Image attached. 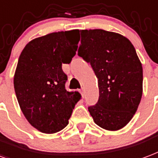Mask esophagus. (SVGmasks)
<instances>
[{
    "instance_id": "1",
    "label": "esophagus",
    "mask_w": 158,
    "mask_h": 158,
    "mask_svg": "<svg viewBox=\"0 0 158 158\" xmlns=\"http://www.w3.org/2000/svg\"><path fill=\"white\" fill-rule=\"evenodd\" d=\"M80 93H81V94H82L83 97H85V89L82 88V89L80 90Z\"/></svg>"
}]
</instances>
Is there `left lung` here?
<instances>
[{
	"label": "left lung",
	"instance_id": "8db88e82",
	"mask_svg": "<svg viewBox=\"0 0 158 158\" xmlns=\"http://www.w3.org/2000/svg\"><path fill=\"white\" fill-rule=\"evenodd\" d=\"M78 54L90 63L98 79L99 100L89 106L94 123L107 131L126 127L142 96V66L131 41L102 30H81Z\"/></svg>",
	"mask_w": 158,
	"mask_h": 158
}]
</instances>
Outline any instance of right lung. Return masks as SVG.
I'll list each match as a JSON object with an SVG mask.
<instances>
[{"instance_id": "obj_1", "label": "right lung", "mask_w": 158, "mask_h": 158, "mask_svg": "<svg viewBox=\"0 0 158 158\" xmlns=\"http://www.w3.org/2000/svg\"><path fill=\"white\" fill-rule=\"evenodd\" d=\"M78 35V29L52 32L30 41L21 52L14 89L24 116L41 132L52 134L67 127L81 99L78 91L65 89L68 76L62 69L76 54Z\"/></svg>"}]
</instances>
